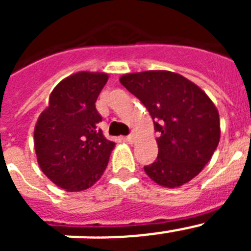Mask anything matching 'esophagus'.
<instances>
[{
  "instance_id": "1",
  "label": "esophagus",
  "mask_w": 251,
  "mask_h": 251,
  "mask_svg": "<svg viewBox=\"0 0 251 251\" xmlns=\"http://www.w3.org/2000/svg\"><path fill=\"white\" fill-rule=\"evenodd\" d=\"M134 139H136V133H134V132H132L129 136L126 137V141H127L128 143H130V145H132L133 142H134Z\"/></svg>"
}]
</instances>
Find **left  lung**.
Returning <instances> with one entry per match:
<instances>
[{
    "instance_id": "left-lung-1",
    "label": "left lung",
    "mask_w": 251,
    "mask_h": 251,
    "mask_svg": "<svg viewBox=\"0 0 251 251\" xmlns=\"http://www.w3.org/2000/svg\"><path fill=\"white\" fill-rule=\"evenodd\" d=\"M128 92L147 108L159 133L158 156L145 171L152 181L179 187L200 174L220 141L216 106L195 83L167 70L121 76Z\"/></svg>"
}]
</instances>
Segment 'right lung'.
<instances>
[{
    "instance_id": "add662e5",
    "label": "right lung",
    "mask_w": 251,
    "mask_h": 251,
    "mask_svg": "<svg viewBox=\"0 0 251 251\" xmlns=\"http://www.w3.org/2000/svg\"><path fill=\"white\" fill-rule=\"evenodd\" d=\"M108 81L105 73H75L60 81L35 126L37 163L45 176L69 192L92 187L104 174L115 143L103 136L95 108Z\"/></svg>"
}]
</instances>
